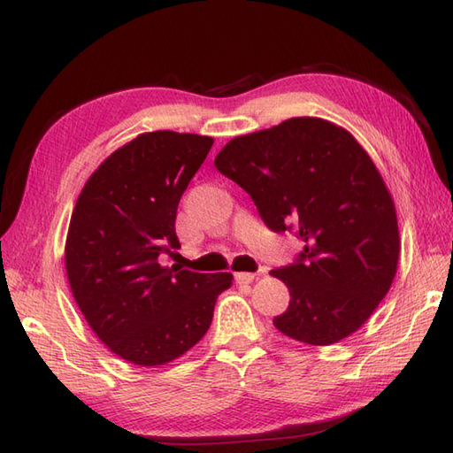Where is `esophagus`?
I'll use <instances>...</instances> for the list:
<instances>
[{"label":"esophagus","mask_w":453,"mask_h":453,"mask_svg":"<svg viewBox=\"0 0 453 453\" xmlns=\"http://www.w3.org/2000/svg\"><path fill=\"white\" fill-rule=\"evenodd\" d=\"M235 280L237 283H250L257 280V274H252V272H239V274H235Z\"/></svg>","instance_id":"esophagus-1"}]
</instances>
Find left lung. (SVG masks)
<instances>
[{"instance_id":"left-lung-1","label":"left lung","mask_w":453,"mask_h":453,"mask_svg":"<svg viewBox=\"0 0 453 453\" xmlns=\"http://www.w3.org/2000/svg\"><path fill=\"white\" fill-rule=\"evenodd\" d=\"M255 203L276 234L304 249L270 274L289 289L274 326L309 345H330L359 330L390 289L399 231L390 193L345 129L317 118L235 136L214 160Z\"/></svg>"}]
</instances>
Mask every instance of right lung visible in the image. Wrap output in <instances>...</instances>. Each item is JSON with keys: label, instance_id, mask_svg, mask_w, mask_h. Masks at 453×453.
Segmentation results:
<instances>
[{"label": "right lung", "instance_id": "1", "mask_svg": "<svg viewBox=\"0 0 453 453\" xmlns=\"http://www.w3.org/2000/svg\"><path fill=\"white\" fill-rule=\"evenodd\" d=\"M212 144L191 133L139 134L90 175L73 210V297L110 351L134 365H165L201 342L234 280L160 262L179 247L177 204Z\"/></svg>", "mask_w": 453, "mask_h": 453}]
</instances>
